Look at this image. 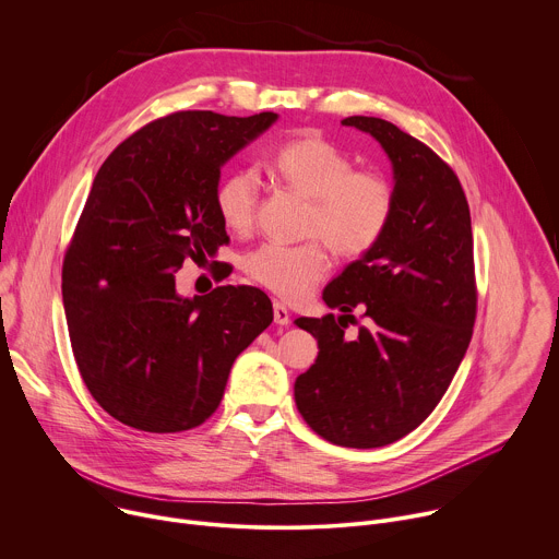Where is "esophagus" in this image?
<instances>
[{"label":"esophagus","mask_w":559,"mask_h":559,"mask_svg":"<svg viewBox=\"0 0 559 559\" xmlns=\"http://www.w3.org/2000/svg\"><path fill=\"white\" fill-rule=\"evenodd\" d=\"M289 318H292L289 309H287L283 302L276 300V302H274V323H276V325H287Z\"/></svg>","instance_id":"1"}]
</instances>
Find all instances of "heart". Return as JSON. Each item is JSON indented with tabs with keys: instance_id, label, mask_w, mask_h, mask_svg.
<instances>
[{
	"instance_id": "b5f03b06",
	"label": "heart",
	"mask_w": 559,
	"mask_h": 559,
	"mask_svg": "<svg viewBox=\"0 0 559 559\" xmlns=\"http://www.w3.org/2000/svg\"><path fill=\"white\" fill-rule=\"evenodd\" d=\"M276 181L309 201L302 231L321 237L347 261L367 257L384 238L393 212V183L378 170H358L354 156L323 134L287 141L272 158ZM261 181L254 170L225 175L214 192L223 225L246 234L257 221ZM321 242L300 246L265 243L243 261L248 276L285 300L305 298L330 270Z\"/></svg>"
}]
</instances>
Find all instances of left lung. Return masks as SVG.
<instances>
[{
  "mask_svg": "<svg viewBox=\"0 0 559 559\" xmlns=\"http://www.w3.org/2000/svg\"><path fill=\"white\" fill-rule=\"evenodd\" d=\"M343 126L384 147L395 212L382 241L325 287L323 300L343 316L294 321L318 341L294 397L321 438L373 449L427 420L466 354L477 309L473 234L462 186L429 145L378 117H347ZM354 306L368 325L349 342Z\"/></svg>",
  "mask_w": 559,
  "mask_h": 559,
  "instance_id": "8db88e82",
  "label": "left lung"
}]
</instances>
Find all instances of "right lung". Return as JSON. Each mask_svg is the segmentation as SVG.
<instances>
[{
    "mask_svg": "<svg viewBox=\"0 0 559 559\" xmlns=\"http://www.w3.org/2000/svg\"><path fill=\"white\" fill-rule=\"evenodd\" d=\"M276 119L173 112L99 168L63 257L61 294L79 373L115 420L150 433L203 425L236 356L270 328L261 289L221 285L183 298L175 274L229 241L214 205L221 168Z\"/></svg>",
    "mask_w": 559,
    "mask_h": 559,
    "instance_id": "add662e5",
    "label": "right lung"
}]
</instances>
